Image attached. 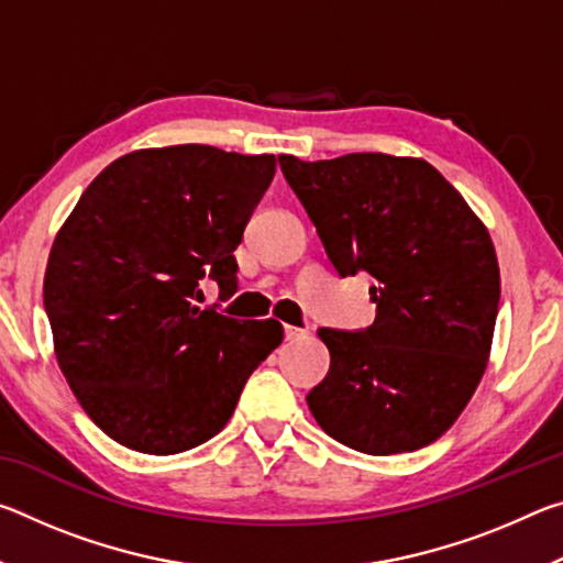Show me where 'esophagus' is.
<instances>
[{"label": "esophagus", "mask_w": 563, "mask_h": 563, "mask_svg": "<svg viewBox=\"0 0 563 563\" xmlns=\"http://www.w3.org/2000/svg\"><path fill=\"white\" fill-rule=\"evenodd\" d=\"M283 335H285V340H300V338H305L308 335V330H302V328H292V325H285L283 328Z\"/></svg>", "instance_id": "1"}]
</instances>
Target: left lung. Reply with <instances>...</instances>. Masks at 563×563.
<instances>
[{"label":"left lung","instance_id":"left-lung-1","mask_svg":"<svg viewBox=\"0 0 563 563\" xmlns=\"http://www.w3.org/2000/svg\"><path fill=\"white\" fill-rule=\"evenodd\" d=\"M278 161L340 278H375L373 325L318 330L330 369L308 393L312 417L365 454L432 444L487 369L501 295L487 228L422 158Z\"/></svg>","mask_w":563,"mask_h":563}]
</instances>
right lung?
Returning a JSON list of instances; mask_svg holds the SVG:
<instances>
[{"label": "right lung", "mask_w": 563, "mask_h": 563, "mask_svg": "<svg viewBox=\"0 0 563 563\" xmlns=\"http://www.w3.org/2000/svg\"><path fill=\"white\" fill-rule=\"evenodd\" d=\"M275 156L184 144L133 151L84 190L44 275L59 367L91 422L144 454H178L225 427L247 377L283 342L275 320L198 308L211 278L238 290L233 251Z\"/></svg>", "instance_id": "add662e5"}]
</instances>
